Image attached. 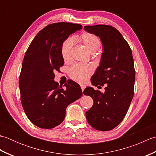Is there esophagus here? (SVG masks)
<instances>
[{"label": "esophagus", "mask_w": 156, "mask_h": 156, "mask_svg": "<svg viewBox=\"0 0 156 156\" xmlns=\"http://www.w3.org/2000/svg\"><path fill=\"white\" fill-rule=\"evenodd\" d=\"M80 87H81V88H82V91L83 92V91H84V90L85 87H86V86H85V85H84V84H81V85H80Z\"/></svg>", "instance_id": "obj_1"}]
</instances>
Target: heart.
Listing matches in <instances>:
<instances>
[{
  "label": "heart",
  "mask_w": 156,
  "mask_h": 156,
  "mask_svg": "<svg viewBox=\"0 0 156 156\" xmlns=\"http://www.w3.org/2000/svg\"><path fill=\"white\" fill-rule=\"evenodd\" d=\"M74 41L80 43L87 48L90 54H94L101 48L102 42L97 35L88 32H84L80 35L75 36ZM73 41L70 38L66 39L61 45V55L66 63H69L72 59V50ZM93 68L91 66L76 64L70 68L69 74L71 78L78 82H84L92 75Z\"/></svg>",
  "instance_id": "obj_1"
}]
</instances>
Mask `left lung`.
<instances>
[{
	"mask_svg": "<svg viewBox=\"0 0 156 156\" xmlns=\"http://www.w3.org/2000/svg\"><path fill=\"white\" fill-rule=\"evenodd\" d=\"M84 29L99 37L103 51L100 65L91 78L92 84H107L103 93L92 87L84 89V94L94 101L86 117L97 130L110 131L124 119L133 97L135 71L131 49L121 33L112 26L88 25Z\"/></svg>",
	"mask_w": 156,
	"mask_h": 156,
	"instance_id": "1",
	"label": "left lung"
}]
</instances>
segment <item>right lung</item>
Segmentation results:
<instances>
[{"mask_svg":"<svg viewBox=\"0 0 156 156\" xmlns=\"http://www.w3.org/2000/svg\"><path fill=\"white\" fill-rule=\"evenodd\" d=\"M82 27L64 22L46 26L25 53L19 81L21 104L28 119L39 128L51 129L62 123L68 106L82 97L76 82L68 81L64 90L54 81V72L64 64L62 43Z\"/></svg>","mask_w":156,"mask_h":156,"instance_id":"right-lung-1","label":"right lung"}]
</instances>
